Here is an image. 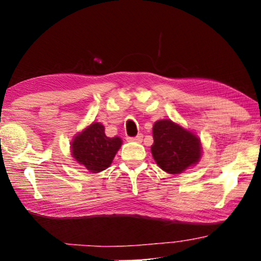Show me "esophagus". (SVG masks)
I'll return each mask as SVG.
<instances>
[{"mask_svg":"<svg viewBox=\"0 0 261 261\" xmlns=\"http://www.w3.org/2000/svg\"><path fill=\"white\" fill-rule=\"evenodd\" d=\"M127 140H128V141H132V142H138V143H140V142H142L143 135H142V134H138L136 136H134V138H127Z\"/></svg>","mask_w":261,"mask_h":261,"instance_id":"34e87169","label":"esophagus"}]
</instances>
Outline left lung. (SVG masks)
<instances>
[{
  "label": "left lung",
  "instance_id": "1",
  "mask_svg": "<svg viewBox=\"0 0 261 261\" xmlns=\"http://www.w3.org/2000/svg\"><path fill=\"white\" fill-rule=\"evenodd\" d=\"M151 153L157 165L170 174H180L202 157L200 140L170 119L154 122Z\"/></svg>",
  "mask_w": 261,
  "mask_h": 261
}]
</instances>
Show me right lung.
I'll return each instance as SVG.
<instances>
[{
	"label": "right lung",
	"instance_id": "1",
	"mask_svg": "<svg viewBox=\"0 0 261 261\" xmlns=\"http://www.w3.org/2000/svg\"><path fill=\"white\" fill-rule=\"evenodd\" d=\"M121 143L118 136L105 135L102 123L93 122L73 139L72 157L90 173H98L111 165Z\"/></svg>",
	"mask_w": 261,
	"mask_h": 261
}]
</instances>
